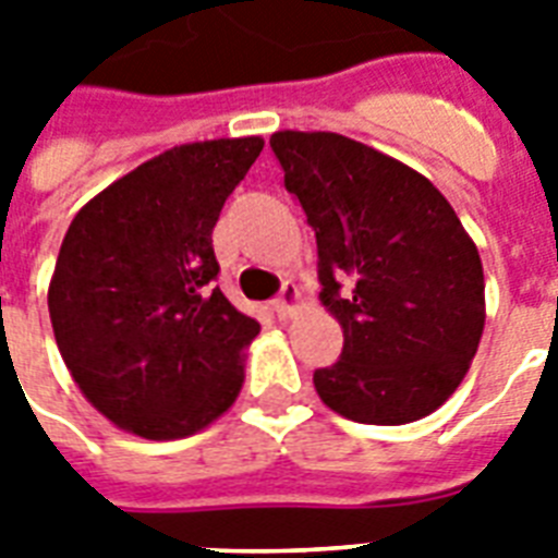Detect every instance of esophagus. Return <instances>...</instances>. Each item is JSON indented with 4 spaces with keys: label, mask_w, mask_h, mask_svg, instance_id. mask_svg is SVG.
I'll return each mask as SVG.
<instances>
[{
    "label": "esophagus",
    "mask_w": 558,
    "mask_h": 558,
    "mask_svg": "<svg viewBox=\"0 0 558 558\" xmlns=\"http://www.w3.org/2000/svg\"><path fill=\"white\" fill-rule=\"evenodd\" d=\"M271 306H275L278 318H289V315L295 313V306H298V289L292 287V283H283L280 295L271 301Z\"/></svg>",
    "instance_id": "obj_1"
}]
</instances>
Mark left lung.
I'll return each instance as SVG.
<instances>
[{"mask_svg": "<svg viewBox=\"0 0 558 558\" xmlns=\"http://www.w3.org/2000/svg\"><path fill=\"white\" fill-rule=\"evenodd\" d=\"M283 185L318 243L322 301L344 330L315 390L353 423L432 414L484 332V266L446 196L402 161L336 133H275Z\"/></svg>", "mask_w": 558, "mask_h": 558, "instance_id": "left-lung-1", "label": "left lung"}]
</instances>
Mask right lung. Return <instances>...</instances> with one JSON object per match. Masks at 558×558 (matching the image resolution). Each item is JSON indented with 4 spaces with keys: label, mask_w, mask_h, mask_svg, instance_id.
Listing matches in <instances>:
<instances>
[{
    "label": "right lung",
    "mask_w": 558,
    "mask_h": 558,
    "mask_svg": "<svg viewBox=\"0 0 558 558\" xmlns=\"http://www.w3.org/2000/svg\"><path fill=\"white\" fill-rule=\"evenodd\" d=\"M263 138L182 144L86 202L48 287L57 348L83 397L126 432L177 440L240 393L260 332L214 287V226Z\"/></svg>",
    "instance_id": "right-lung-1"
}]
</instances>
